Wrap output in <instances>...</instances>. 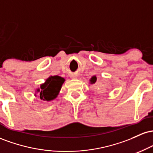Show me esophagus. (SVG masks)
<instances>
[{
  "mask_svg": "<svg viewBox=\"0 0 153 153\" xmlns=\"http://www.w3.org/2000/svg\"><path fill=\"white\" fill-rule=\"evenodd\" d=\"M71 77L72 78H74V79H75V78H78V76H77L76 75H71Z\"/></svg>",
  "mask_w": 153,
  "mask_h": 153,
  "instance_id": "1",
  "label": "esophagus"
}]
</instances>
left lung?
<instances>
[{"label":"left lung","instance_id":"1","mask_svg":"<svg viewBox=\"0 0 153 153\" xmlns=\"http://www.w3.org/2000/svg\"><path fill=\"white\" fill-rule=\"evenodd\" d=\"M96 80H97V78H96V75H94V76L91 77V78L90 79V83L94 84L95 82H96Z\"/></svg>","mask_w":153,"mask_h":153}]
</instances>
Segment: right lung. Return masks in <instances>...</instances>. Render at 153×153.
<instances>
[{"instance_id": "1", "label": "right lung", "mask_w": 153, "mask_h": 153, "mask_svg": "<svg viewBox=\"0 0 153 153\" xmlns=\"http://www.w3.org/2000/svg\"><path fill=\"white\" fill-rule=\"evenodd\" d=\"M65 80V78L58 75L49 77L44 83L40 85V88L36 89V93H39L40 99L47 101L55 99Z\"/></svg>"}]
</instances>
